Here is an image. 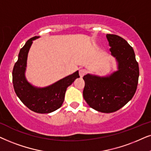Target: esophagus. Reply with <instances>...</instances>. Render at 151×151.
Instances as JSON below:
<instances>
[{
    "instance_id": "1",
    "label": "esophagus",
    "mask_w": 151,
    "mask_h": 151,
    "mask_svg": "<svg viewBox=\"0 0 151 151\" xmlns=\"http://www.w3.org/2000/svg\"><path fill=\"white\" fill-rule=\"evenodd\" d=\"M86 70H85V69H81V70H79V76L81 77H83L84 75H85V74H86Z\"/></svg>"
}]
</instances>
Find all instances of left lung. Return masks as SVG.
<instances>
[{
    "label": "left lung",
    "mask_w": 151,
    "mask_h": 151,
    "mask_svg": "<svg viewBox=\"0 0 151 151\" xmlns=\"http://www.w3.org/2000/svg\"><path fill=\"white\" fill-rule=\"evenodd\" d=\"M106 38L118 70L106 77L84 76L83 95L90 108L110 113L131 100L137 87L139 70L134 50L125 39L115 35H107Z\"/></svg>",
    "instance_id": "obj_1"
}]
</instances>
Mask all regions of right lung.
Here are the masks:
<instances>
[{
    "instance_id": "obj_1",
    "label": "right lung",
    "mask_w": 151,
    "mask_h": 151,
    "mask_svg": "<svg viewBox=\"0 0 151 151\" xmlns=\"http://www.w3.org/2000/svg\"><path fill=\"white\" fill-rule=\"evenodd\" d=\"M39 37H32L26 42L19 54L12 72V81L14 91L29 110L37 113H50L55 111L62 106L68 86L79 77V71L68 76L45 88L32 86L25 78L27 55L32 41Z\"/></svg>"
}]
</instances>
